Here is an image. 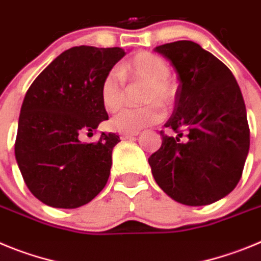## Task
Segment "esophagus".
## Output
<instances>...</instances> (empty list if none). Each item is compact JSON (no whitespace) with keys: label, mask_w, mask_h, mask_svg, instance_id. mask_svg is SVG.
Listing matches in <instances>:
<instances>
[{"label":"esophagus","mask_w":261,"mask_h":261,"mask_svg":"<svg viewBox=\"0 0 261 261\" xmlns=\"http://www.w3.org/2000/svg\"><path fill=\"white\" fill-rule=\"evenodd\" d=\"M139 134V131H136V133H123L121 134V139L122 140H126V139H130V138H134Z\"/></svg>","instance_id":"34e87169"}]
</instances>
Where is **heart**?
Returning <instances> with one entry per match:
<instances>
[{
  "label": "heart",
  "mask_w": 261,
  "mask_h": 261,
  "mask_svg": "<svg viewBox=\"0 0 261 261\" xmlns=\"http://www.w3.org/2000/svg\"><path fill=\"white\" fill-rule=\"evenodd\" d=\"M121 74L130 83H144L142 100L147 105L119 110L110 119L112 128L122 133H136L159 123L163 112L157 104L168 108L175 97V87L169 79L170 66L160 56L139 51L122 66ZM125 84L117 71H109L100 84V100L108 112H116L125 102Z\"/></svg>",
  "instance_id": "1"
}]
</instances>
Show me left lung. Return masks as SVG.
<instances>
[{"label":"left lung","instance_id":"8db88e82","mask_svg":"<svg viewBox=\"0 0 261 261\" xmlns=\"http://www.w3.org/2000/svg\"><path fill=\"white\" fill-rule=\"evenodd\" d=\"M154 50L178 74L174 112L160 131L163 144L148 163L156 183L185 205H208L233 191L250 148L246 105L226 65L189 40Z\"/></svg>","mask_w":261,"mask_h":261}]
</instances>
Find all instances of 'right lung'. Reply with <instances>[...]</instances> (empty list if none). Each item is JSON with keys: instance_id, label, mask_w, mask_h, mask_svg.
Instances as JSON below:
<instances>
[{"instance_id": "1", "label": "right lung", "mask_w": 261, "mask_h": 261, "mask_svg": "<svg viewBox=\"0 0 261 261\" xmlns=\"http://www.w3.org/2000/svg\"><path fill=\"white\" fill-rule=\"evenodd\" d=\"M126 51L74 46L40 72L23 100L15 159L28 190L55 208L90 203L108 182L112 152L119 140L102 133L98 142L82 136L107 121L100 84Z\"/></svg>"}]
</instances>
